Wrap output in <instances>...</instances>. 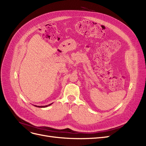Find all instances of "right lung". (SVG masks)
I'll list each match as a JSON object with an SVG mask.
<instances>
[{
	"label": "right lung",
	"mask_w": 146,
	"mask_h": 146,
	"mask_svg": "<svg viewBox=\"0 0 146 146\" xmlns=\"http://www.w3.org/2000/svg\"><path fill=\"white\" fill-rule=\"evenodd\" d=\"M52 104H49V105H45V106H36V105H35V107H39V108H45V107H48V106H50V105H52Z\"/></svg>",
	"instance_id": "obj_1"
}]
</instances>
